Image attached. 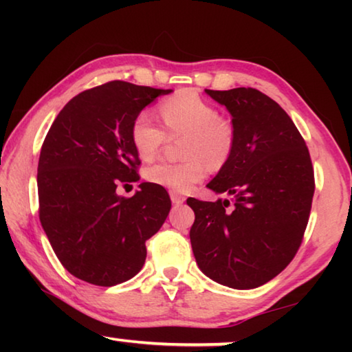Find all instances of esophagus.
I'll list each match as a JSON object with an SVG mask.
<instances>
[{
	"mask_svg": "<svg viewBox=\"0 0 352 352\" xmlns=\"http://www.w3.org/2000/svg\"><path fill=\"white\" fill-rule=\"evenodd\" d=\"M170 200H172V204H174V205H182L186 199H184V195L175 192V190H172V192H170Z\"/></svg>",
	"mask_w": 352,
	"mask_h": 352,
	"instance_id": "esophagus-1",
	"label": "esophagus"
}]
</instances>
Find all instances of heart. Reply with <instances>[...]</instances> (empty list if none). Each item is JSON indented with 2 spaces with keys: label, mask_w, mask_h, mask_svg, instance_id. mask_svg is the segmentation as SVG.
<instances>
[{
  "label": "heart",
  "mask_w": 352,
  "mask_h": 352,
  "mask_svg": "<svg viewBox=\"0 0 352 352\" xmlns=\"http://www.w3.org/2000/svg\"><path fill=\"white\" fill-rule=\"evenodd\" d=\"M160 115L170 133L153 121L148 111L135 116L130 138L136 153L144 162H151L170 138L186 136L182 163L160 162L147 168V182L177 192H186L206 175V166L220 170L233 158L237 132L231 119L222 116L219 109L197 93L183 90L163 100L158 107Z\"/></svg>",
  "instance_id": "obj_1"
}]
</instances>
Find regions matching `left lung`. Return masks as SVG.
I'll list each match as a JSON object with an SVG mask.
<instances>
[{
  "label": "left lung",
  "instance_id": "8db88e82",
  "mask_svg": "<svg viewBox=\"0 0 352 352\" xmlns=\"http://www.w3.org/2000/svg\"><path fill=\"white\" fill-rule=\"evenodd\" d=\"M231 113L233 158L208 188L234 197H189L190 245L200 270L233 289H254L279 275L300 248L315 190L311 155L294 121L256 88L206 90Z\"/></svg>",
  "mask_w": 352,
  "mask_h": 352
}]
</instances>
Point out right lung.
I'll use <instances>...</instances> for the list:
<instances>
[{
	"label": "right lung",
	"instance_id": "add662e5",
	"mask_svg": "<svg viewBox=\"0 0 352 352\" xmlns=\"http://www.w3.org/2000/svg\"><path fill=\"white\" fill-rule=\"evenodd\" d=\"M170 90L111 80L77 94L58 113L38 158V217L71 275L102 287L129 281L146 261V241L170 211L168 190L141 183L130 138L135 116Z\"/></svg>",
	"mask_w": 352,
	"mask_h": 352
}]
</instances>
